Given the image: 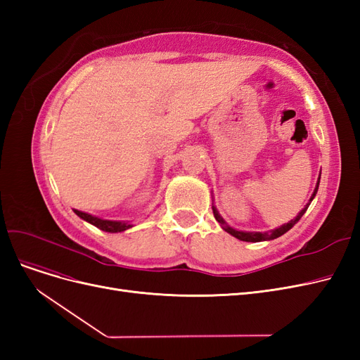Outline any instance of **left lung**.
<instances>
[{"label":"left lung","instance_id":"obj_1","mask_svg":"<svg viewBox=\"0 0 360 360\" xmlns=\"http://www.w3.org/2000/svg\"><path fill=\"white\" fill-rule=\"evenodd\" d=\"M319 184H320V179H319V181H317V188H315V191H314V193H312V197H311V200H309V202L307 204V207H304V209L294 217L292 221H290L288 224H284L282 226H279V228H276V230H274V231H267V233H245V231H237V230H234V228H231V226H228V225H225V222H224V219L221 217V214L216 212V209L213 207V214H214V217H216V221L219 222V224H222V228L224 230L226 231V233H230L231 236H234L236 238H238V240H243V242H263V240H274V238H276V237H281L282 234H285L290 228H292L294 226V224H296L300 217L303 216V213L307 212V209L309 207V204H311V201L314 200V197H315V193H317V191H319Z\"/></svg>","mask_w":360,"mask_h":360}]
</instances>
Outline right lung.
<instances>
[{"mask_svg":"<svg viewBox=\"0 0 360 360\" xmlns=\"http://www.w3.org/2000/svg\"><path fill=\"white\" fill-rule=\"evenodd\" d=\"M76 214H78L81 219L86 221L93 224L94 226L101 228L102 231H108V233H120V231H124L127 230V228H130L132 225H130L129 222H120V221H106V219H101V217H96V216H91L89 213H84V212H79V210H73Z\"/></svg>","mask_w":360,"mask_h":360,"instance_id":"obj_1","label":"right lung"}]
</instances>
